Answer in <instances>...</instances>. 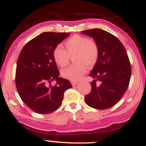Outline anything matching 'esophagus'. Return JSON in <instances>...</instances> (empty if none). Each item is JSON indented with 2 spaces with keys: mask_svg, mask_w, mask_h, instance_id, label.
I'll use <instances>...</instances> for the list:
<instances>
[{
  "mask_svg": "<svg viewBox=\"0 0 146 146\" xmlns=\"http://www.w3.org/2000/svg\"><path fill=\"white\" fill-rule=\"evenodd\" d=\"M78 84V82H75V81H72L71 82V84L73 85V86H76V85Z\"/></svg>",
  "mask_w": 146,
  "mask_h": 146,
  "instance_id": "34e87169",
  "label": "esophagus"
}]
</instances>
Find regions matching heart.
Segmentation results:
<instances>
[{
    "mask_svg": "<svg viewBox=\"0 0 146 146\" xmlns=\"http://www.w3.org/2000/svg\"><path fill=\"white\" fill-rule=\"evenodd\" d=\"M66 51L61 46H56L53 52L55 62L61 68L69 62L70 56H73L74 64L62 71L64 78L76 81L86 73L87 66H92L97 62L99 55L98 46L93 40L79 35L71 37L64 42Z\"/></svg>",
    "mask_w": 146,
    "mask_h": 146,
    "instance_id": "heart-1",
    "label": "heart"
}]
</instances>
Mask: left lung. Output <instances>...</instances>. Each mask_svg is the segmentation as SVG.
<instances>
[{
  "instance_id": "8db88e82",
  "label": "left lung",
  "mask_w": 146,
  "mask_h": 146,
  "mask_svg": "<svg viewBox=\"0 0 146 146\" xmlns=\"http://www.w3.org/2000/svg\"><path fill=\"white\" fill-rule=\"evenodd\" d=\"M81 32L93 38L99 49L98 60L89 74L94 79L91 91L85 96V102L96 109L111 108L119 102L130 82L131 66L127 52L118 38L104 30Z\"/></svg>"
}]
</instances>
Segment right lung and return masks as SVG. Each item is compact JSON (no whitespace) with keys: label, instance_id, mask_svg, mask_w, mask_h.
Listing matches in <instances>:
<instances>
[{"label":"right lung","instance_id":"add662e5","mask_svg":"<svg viewBox=\"0 0 146 146\" xmlns=\"http://www.w3.org/2000/svg\"><path fill=\"white\" fill-rule=\"evenodd\" d=\"M70 35L44 32L28 42L18 58L16 86L23 102L33 111L48 114L60 108L65 90L71 88L68 80L59 78L53 57L54 48ZM56 81L55 86L50 84Z\"/></svg>","mask_w":146,"mask_h":146}]
</instances>
